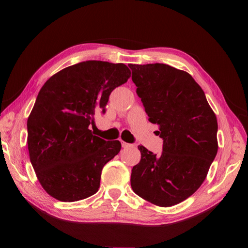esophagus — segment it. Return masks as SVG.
I'll return each instance as SVG.
<instances>
[{
  "label": "esophagus",
  "instance_id": "1",
  "mask_svg": "<svg viewBox=\"0 0 248 248\" xmlns=\"http://www.w3.org/2000/svg\"><path fill=\"white\" fill-rule=\"evenodd\" d=\"M121 146H123V148H130V147H132V145L129 144V143H125V141L121 140Z\"/></svg>",
  "mask_w": 248,
  "mask_h": 248
}]
</instances>
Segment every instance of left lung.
I'll return each instance as SVG.
<instances>
[{"mask_svg":"<svg viewBox=\"0 0 248 248\" xmlns=\"http://www.w3.org/2000/svg\"><path fill=\"white\" fill-rule=\"evenodd\" d=\"M129 67L136 93L163 140L159 155L139 146L141 157L132 168L131 186L147 202L170 207L193 195L207 177L218 148L217 116L187 72L159 62Z\"/></svg>","mask_w":248,"mask_h":248,"instance_id":"1","label":"left lung"}]
</instances>
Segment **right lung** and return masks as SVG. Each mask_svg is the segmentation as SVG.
<instances>
[{
    "label": "right lung",
    "mask_w": 248,
    "mask_h": 248,
    "mask_svg": "<svg viewBox=\"0 0 248 248\" xmlns=\"http://www.w3.org/2000/svg\"><path fill=\"white\" fill-rule=\"evenodd\" d=\"M130 75L124 64L86 61L55 73L41 87L28 119V147L36 176L52 197L71 202L98 192L102 168L121 144L93 135L89 127Z\"/></svg>",
    "instance_id": "right-lung-1"
}]
</instances>
